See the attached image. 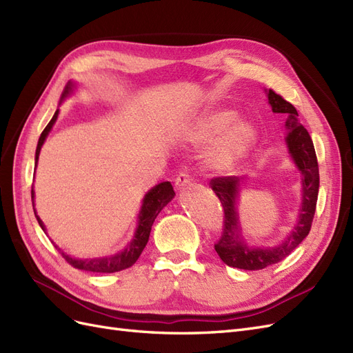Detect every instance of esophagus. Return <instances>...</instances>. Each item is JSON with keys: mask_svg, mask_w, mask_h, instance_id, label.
I'll use <instances>...</instances> for the list:
<instances>
[{"mask_svg": "<svg viewBox=\"0 0 353 353\" xmlns=\"http://www.w3.org/2000/svg\"><path fill=\"white\" fill-rule=\"evenodd\" d=\"M190 185H191V178H190L188 174L181 172V174L176 175V178H175V187H176V190H184V188H187Z\"/></svg>", "mask_w": 353, "mask_h": 353, "instance_id": "1", "label": "esophagus"}]
</instances>
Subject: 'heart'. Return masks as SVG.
<instances>
[{
  "instance_id": "b5f03b06",
  "label": "heart",
  "mask_w": 353,
  "mask_h": 353,
  "mask_svg": "<svg viewBox=\"0 0 353 353\" xmlns=\"http://www.w3.org/2000/svg\"><path fill=\"white\" fill-rule=\"evenodd\" d=\"M188 145H205V165L213 172L237 169L258 143V130L228 108H209L196 114L179 132Z\"/></svg>"
}]
</instances>
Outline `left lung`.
Here are the masks:
<instances>
[{
  "label": "left lung",
  "instance_id": "obj_1",
  "mask_svg": "<svg viewBox=\"0 0 353 353\" xmlns=\"http://www.w3.org/2000/svg\"><path fill=\"white\" fill-rule=\"evenodd\" d=\"M266 95H268L272 112L287 116L285 144L288 154L302 175V206L294 227L281 243L272 248H256L244 240L237 212L240 184L244 178L219 176L210 181V187L223 208V227L221 237L215 244V250L223 263L245 271L263 270L266 266L283 261L306 239L311 231L319 190V170L315 148L305 126L297 119V110L293 104L285 101L272 90L266 91Z\"/></svg>",
  "mask_w": 353,
  "mask_h": 353
}]
</instances>
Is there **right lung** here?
I'll return each instance as SVG.
<instances>
[{
	"mask_svg": "<svg viewBox=\"0 0 353 353\" xmlns=\"http://www.w3.org/2000/svg\"><path fill=\"white\" fill-rule=\"evenodd\" d=\"M73 88H74L73 82H68L65 91H63V94H61V100H65L68 95H70ZM57 116H59V109L56 110L54 116H52V119L48 122V125L46 126V130L42 131V134L39 137V141H38V145H37V153H35V166L38 163L41 147H42V144L46 143L52 125L56 123ZM30 193H32V205L35 206V203H34V197H35L34 187H32ZM174 196H175V191H174L172 184H170L169 181L160 183V184L154 185L152 190L147 191V194L143 199L141 210H140V213H138V223H137V228H135V232H134V237L130 241V244H128L126 248L121 252H117V253L110 254V256H104V258L78 259V258H72L70 254H66L61 249H59V245H56V249H59L61 252L63 258H65L73 266V268H78V270L90 271V272L110 274V272H117V271L130 268V266H132L137 262V259L140 258V254L143 253L145 244L148 241V237H150L152 225H153L156 216L159 215L160 210H162L168 205V203L174 199ZM34 212H35V216H37L39 227L44 230V232H46L44 222H42L41 218L37 215L35 209H34Z\"/></svg>",
	"mask_w": 353,
	"mask_h": 353,
	"instance_id": "add662e5",
	"label": "right lung"
}]
</instances>
